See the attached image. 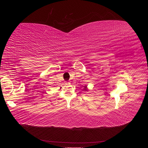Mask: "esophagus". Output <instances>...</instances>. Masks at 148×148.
Instances as JSON below:
<instances>
[{"mask_svg": "<svg viewBox=\"0 0 148 148\" xmlns=\"http://www.w3.org/2000/svg\"><path fill=\"white\" fill-rule=\"evenodd\" d=\"M67 83H69V82H67Z\"/></svg>", "mask_w": 148, "mask_h": 148, "instance_id": "obj_1", "label": "esophagus"}]
</instances>
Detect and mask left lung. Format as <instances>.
Wrapping results in <instances>:
<instances>
[{
    "label": "left lung",
    "mask_w": 148,
    "mask_h": 148,
    "mask_svg": "<svg viewBox=\"0 0 148 148\" xmlns=\"http://www.w3.org/2000/svg\"><path fill=\"white\" fill-rule=\"evenodd\" d=\"M83 90L84 91H87V87L85 86H84V89H83Z\"/></svg>",
    "instance_id": "obj_1"
}]
</instances>
